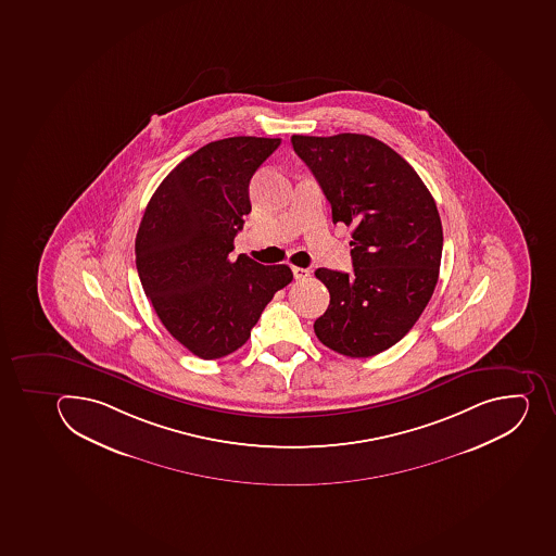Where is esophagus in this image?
Instances as JSON below:
<instances>
[{"label":"esophagus","instance_id":"34e87169","mask_svg":"<svg viewBox=\"0 0 556 556\" xmlns=\"http://www.w3.org/2000/svg\"><path fill=\"white\" fill-rule=\"evenodd\" d=\"M292 273H294L295 280H304L309 276V269H304V267H292Z\"/></svg>","mask_w":556,"mask_h":556}]
</instances>
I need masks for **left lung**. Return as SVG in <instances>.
I'll list each match as a JSON object with an SVG mask.
<instances>
[{"instance_id": "8db88e82", "label": "left lung", "mask_w": 556, "mask_h": 556, "mask_svg": "<svg viewBox=\"0 0 556 556\" xmlns=\"http://www.w3.org/2000/svg\"><path fill=\"white\" fill-rule=\"evenodd\" d=\"M331 203L333 223L353 225V273L315 270L329 306L314 329L334 353L368 357L406 337L440 276L443 227L413 166L372 136L290 138Z\"/></svg>"}]
</instances>
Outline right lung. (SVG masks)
<instances>
[{
    "instance_id": "add662e5",
    "label": "right lung",
    "mask_w": 556,
    "mask_h": 556,
    "mask_svg": "<svg viewBox=\"0 0 556 556\" xmlns=\"http://www.w3.org/2000/svg\"><path fill=\"white\" fill-rule=\"evenodd\" d=\"M280 143L256 136L211 141L166 175L141 217V287L168 333L202 359L242 348L273 295L292 281L283 264L230 258L252 211L250 180Z\"/></svg>"
}]
</instances>
